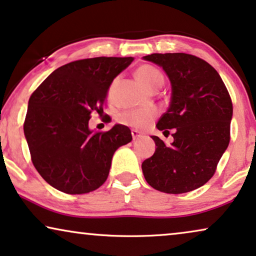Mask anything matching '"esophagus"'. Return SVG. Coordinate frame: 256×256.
<instances>
[{
  "mask_svg": "<svg viewBox=\"0 0 256 256\" xmlns=\"http://www.w3.org/2000/svg\"><path fill=\"white\" fill-rule=\"evenodd\" d=\"M131 134H132V138H134V140H136V139H139L142 137V134L137 130H131Z\"/></svg>",
  "mask_w": 256,
  "mask_h": 256,
  "instance_id": "esophagus-1",
  "label": "esophagus"
}]
</instances>
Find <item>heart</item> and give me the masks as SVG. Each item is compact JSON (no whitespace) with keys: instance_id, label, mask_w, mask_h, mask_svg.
<instances>
[{"instance_id":"1","label":"heart","mask_w":256,"mask_h":256,"mask_svg":"<svg viewBox=\"0 0 256 256\" xmlns=\"http://www.w3.org/2000/svg\"><path fill=\"white\" fill-rule=\"evenodd\" d=\"M136 76H137L139 82L150 90L160 88L164 82L163 74L151 64H142L140 67H138ZM156 108H134L122 112L119 114L118 120L122 124L131 126V128H145L151 124L152 120L156 118Z\"/></svg>"}]
</instances>
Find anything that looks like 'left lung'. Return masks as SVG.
<instances>
[{
  "instance_id": "left-lung-1",
  "label": "left lung",
  "mask_w": 256,
  "mask_h": 256,
  "mask_svg": "<svg viewBox=\"0 0 256 256\" xmlns=\"http://www.w3.org/2000/svg\"><path fill=\"white\" fill-rule=\"evenodd\" d=\"M144 60L158 64L171 82V102L157 122L170 134L166 145L151 136L156 151L142 164L146 182L158 192H189L214 176L230 140L232 104L227 87L212 64L192 54H151Z\"/></svg>"
}]
</instances>
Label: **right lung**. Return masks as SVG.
Listing matches in <instances>:
<instances>
[{"mask_svg": "<svg viewBox=\"0 0 256 256\" xmlns=\"http://www.w3.org/2000/svg\"><path fill=\"white\" fill-rule=\"evenodd\" d=\"M134 58L76 60L54 70L28 102L24 131L32 162L48 184L76 195L98 189L108 180L113 154L132 134L117 124L90 131V113L104 112L110 85Z\"/></svg>", "mask_w": 256, "mask_h": 256, "instance_id": "1", "label": "right lung"}]
</instances>
